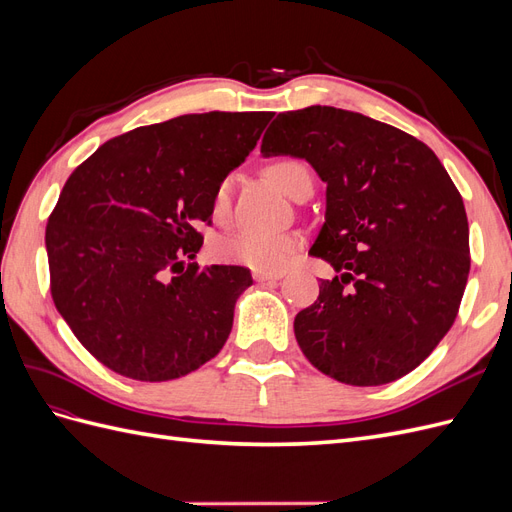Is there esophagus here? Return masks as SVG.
Returning <instances> with one entry per match:
<instances>
[{"instance_id": "1", "label": "esophagus", "mask_w": 512, "mask_h": 512, "mask_svg": "<svg viewBox=\"0 0 512 512\" xmlns=\"http://www.w3.org/2000/svg\"><path fill=\"white\" fill-rule=\"evenodd\" d=\"M254 277H256V282H277V280H282L284 277V273L282 271H256L254 273Z\"/></svg>"}]
</instances>
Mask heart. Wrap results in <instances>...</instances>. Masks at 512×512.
Listing matches in <instances>:
<instances>
[{"instance_id": "heart-1", "label": "heart", "mask_w": 512, "mask_h": 512, "mask_svg": "<svg viewBox=\"0 0 512 512\" xmlns=\"http://www.w3.org/2000/svg\"><path fill=\"white\" fill-rule=\"evenodd\" d=\"M269 179L280 185L286 194H294L299 183L309 177L303 162L292 158H277L267 164ZM230 213V181L222 179L211 192V215L224 220ZM301 245V235L292 230H252L243 228L222 237L215 243V256L232 265H241L256 271H282L292 252Z\"/></svg>"}]
</instances>
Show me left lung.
Returning a JSON list of instances; mask_svg holds the SVG:
<instances>
[{
	"label": "left lung",
	"mask_w": 512,
	"mask_h": 512,
	"mask_svg": "<svg viewBox=\"0 0 512 512\" xmlns=\"http://www.w3.org/2000/svg\"><path fill=\"white\" fill-rule=\"evenodd\" d=\"M260 151L305 158L327 183L309 254L339 277L294 318L307 361L352 386L410 374L453 327L470 273L466 207L436 153L333 106L280 113Z\"/></svg>",
	"instance_id": "1"
}]
</instances>
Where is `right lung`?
Here are the masks:
<instances>
[{
  "label": "right lung",
  "instance_id": "add662e5",
  "mask_svg": "<svg viewBox=\"0 0 512 512\" xmlns=\"http://www.w3.org/2000/svg\"><path fill=\"white\" fill-rule=\"evenodd\" d=\"M271 113H194L111 138L74 168L46 224L51 297L85 350L132 380L188 376L222 350L250 269L192 260L211 192Z\"/></svg>",
  "mask_w": 512,
  "mask_h": 512
}]
</instances>
